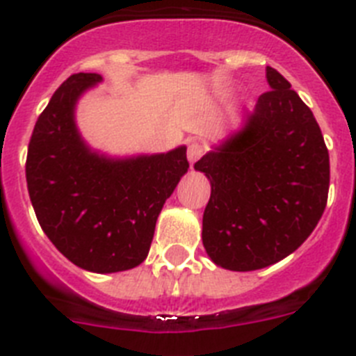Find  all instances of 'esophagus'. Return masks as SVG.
<instances>
[{
    "label": "esophagus",
    "mask_w": 356,
    "mask_h": 356,
    "mask_svg": "<svg viewBox=\"0 0 356 356\" xmlns=\"http://www.w3.org/2000/svg\"><path fill=\"white\" fill-rule=\"evenodd\" d=\"M205 153V147H203V144L197 143V140H193V143H188V147H187V159L188 162L194 163L197 162V160L201 159V155Z\"/></svg>",
    "instance_id": "esophagus-1"
}]
</instances>
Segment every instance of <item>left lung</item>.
<instances>
[{"instance_id":"8db88e82","label":"left lung","mask_w":356,"mask_h":356,"mask_svg":"<svg viewBox=\"0 0 356 356\" xmlns=\"http://www.w3.org/2000/svg\"><path fill=\"white\" fill-rule=\"evenodd\" d=\"M266 76L271 90L241 130L194 163L212 187L203 246L229 271H257L294 253L328 200L330 156L312 110L276 69Z\"/></svg>"}]
</instances>
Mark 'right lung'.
Masks as SVG:
<instances>
[{
	"mask_svg": "<svg viewBox=\"0 0 356 356\" xmlns=\"http://www.w3.org/2000/svg\"><path fill=\"white\" fill-rule=\"evenodd\" d=\"M78 72L56 89L28 144L26 181L40 228L85 271L119 273L146 260L163 203L187 172V147L108 156L78 131L76 103L102 81Z\"/></svg>",
	"mask_w": 356,
	"mask_h": 356,
	"instance_id": "add662e5",
	"label": "right lung"
}]
</instances>
